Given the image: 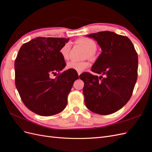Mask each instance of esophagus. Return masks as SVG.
Segmentation results:
<instances>
[{
  "mask_svg": "<svg viewBox=\"0 0 152 152\" xmlns=\"http://www.w3.org/2000/svg\"><path fill=\"white\" fill-rule=\"evenodd\" d=\"M80 73H81V72H78V75H80Z\"/></svg>",
  "mask_w": 152,
  "mask_h": 152,
  "instance_id": "esophagus-1",
  "label": "esophagus"
}]
</instances>
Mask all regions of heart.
Masks as SVG:
<instances>
[{
    "instance_id": "heart-1",
    "label": "heart",
    "mask_w": 152,
    "mask_h": 152,
    "mask_svg": "<svg viewBox=\"0 0 152 152\" xmlns=\"http://www.w3.org/2000/svg\"><path fill=\"white\" fill-rule=\"evenodd\" d=\"M77 42L81 45L86 50L87 55L89 58H93L95 55V50L97 49V44L95 41L91 38L82 37L77 40ZM70 44L69 43H65L59 50L61 56L63 59H68L69 54H70ZM89 64L87 61H71L67 64V68L72 69L77 72H82L85 69L89 67Z\"/></svg>"
}]
</instances>
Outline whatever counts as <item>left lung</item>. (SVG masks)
I'll return each instance as SVG.
<instances>
[{
	"label": "left lung",
	"instance_id": "obj_1",
	"mask_svg": "<svg viewBox=\"0 0 152 152\" xmlns=\"http://www.w3.org/2000/svg\"><path fill=\"white\" fill-rule=\"evenodd\" d=\"M94 38L102 53L91 71L79 77L84 82L85 104L91 112L108 115L118 111L130 99L137 78L138 57L127 37L104 31L87 35Z\"/></svg>",
	"mask_w": 152,
	"mask_h": 152
}]
</instances>
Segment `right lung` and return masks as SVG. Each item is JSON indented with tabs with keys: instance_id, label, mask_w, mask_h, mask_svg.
<instances>
[{
	"instance_id": "1",
	"label": "right lung",
	"mask_w": 152,
	"mask_h": 152,
	"mask_svg": "<svg viewBox=\"0 0 152 152\" xmlns=\"http://www.w3.org/2000/svg\"><path fill=\"white\" fill-rule=\"evenodd\" d=\"M69 39L36 37L23 44L15 61V85L24 104L41 116L65 108L77 71L61 72L66 63L59 53ZM52 75H57L52 79Z\"/></svg>"
}]
</instances>
